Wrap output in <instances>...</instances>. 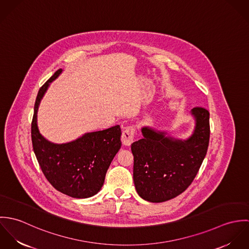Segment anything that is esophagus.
I'll list each match as a JSON object with an SVG mask.
<instances>
[{"label": "esophagus", "mask_w": 249, "mask_h": 249, "mask_svg": "<svg viewBox=\"0 0 249 249\" xmlns=\"http://www.w3.org/2000/svg\"><path fill=\"white\" fill-rule=\"evenodd\" d=\"M134 136H135V128L133 126H127L123 131L122 142L124 145L129 146L133 142Z\"/></svg>", "instance_id": "1"}]
</instances>
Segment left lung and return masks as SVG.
<instances>
[{
    "mask_svg": "<svg viewBox=\"0 0 249 249\" xmlns=\"http://www.w3.org/2000/svg\"><path fill=\"white\" fill-rule=\"evenodd\" d=\"M191 114L196 125L188 139L143 126L142 139L131 144L133 180L142 199L155 203L170 200L182 194L198 173L209 144L210 114L203 107L193 108Z\"/></svg>",
    "mask_w": 249,
    "mask_h": 249,
    "instance_id": "1",
    "label": "left lung"
}]
</instances>
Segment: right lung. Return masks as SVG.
Masks as SVG:
<instances>
[{"label": "right lung", "instance_id": "1", "mask_svg": "<svg viewBox=\"0 0 249 249\" xmlns=\"http://www.w3.org/2000/svg\"><path fill=\"white\" fill-rule=\"evenodd\" d=\"M61 72L62 69L55 71L38 91L32 123L34 151L44 176L53 188L74 198H87L101 191L107 170L121 148L122 130L120 125H115L85 133L65 143H54L43 137L37 124L38 108L51 82Z\"/></svg>", "mask_w": 249, "mask_h": 249}]
</instances>
